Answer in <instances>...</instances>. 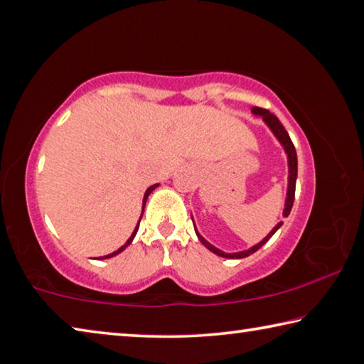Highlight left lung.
<instances>
[{
    "mask_svg": "<svg viewBox=\"0 0 364 364\" xmlns=\"http://www.w3.org/2000/svg\"><path fill=\"white\" fill-rule=\"evenodd\" d=\"M252 114L262 117L263 122L267 123L269 130L273 132V134H274L276 138H278L281 146L284 147V151H286V154H287V165H289L287 197H286V204H284V212H282V215H284V217H287V215L291 213V210H292L294 197H295V181H297V152H295V147H294V144H292L291 136H289V133L286 132V128L282 127V123L278 120V117L271 114L269 110L262 109V107H252ZM191 217H193V215H191ZM281 225H282V221H279V223L276 225V226L273 228V230H271V231L268 232V236L263 237L260 242L254 245V247H250V249H247V250H242V252H234V254H226V252L217 249V247H215V245H212L210 242H207L205 239L200 236L199 231L196 230V226H194V230H196L197 237H199V241H200L202 244H204L208 250L213 252V254H217L218 257H223V258H244V257L252 255V254H254V252H257L258 249H260L262 245L267 244V242L269 241V237L273 236V234L279 230Z\"/></svg>",
    "mask_w": 364,
    "mask_h": 364,
    "instance_id": "left-lung-1",
    "label": "left lung"
}]
</instances>
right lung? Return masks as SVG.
Listing matches in <instances>:
<instances>
[{"instance_id": "add662e5", "label": "right lung", "mask_w": 364, "mask_h": 364, "mask_svg": "<svg viewBox=\"0 0 364 364\" xmlns=\"http://www.w3.org/2000/svg\"><path fill=\"white\" fill-rule=\"evenodd\" d=\"M157 186H159V184H152V186H149V188H147V191H146V193H144V199H143V212H144V205H146V200H147V197H149V194H151V193H152V191H154V189H156ZM141 217H143V213H141ZM139 221H141V218H139ZM139 221H138V225H136V228H134V231L132 232V236H130V237H128V241H127L125 244H123L120 249H117L115 252H112V254H109V255H104V257H100V260H101V258H102V260H104V258H110V257H115V255H119V254H120V252H123V250H125V249L128 247V245H130V244L133 242V239H134V236H136V232H138V228H139Z\"/></svg>"}]
</instances>
